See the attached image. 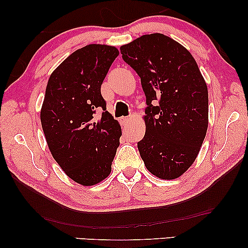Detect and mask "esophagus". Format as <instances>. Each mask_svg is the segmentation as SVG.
<instances>
[{
	"instance_id": "obj_1",
	"label": "esophagus",
	"mask_w": 248,
	"mask_h": 248,
	"mask_svg": "<svg viewBox=\"0 0 248 248\" xmlns=\"http://www.w3.org/2000/svg\"><path fill=\"white\" fill-rule=\"evenodd\" d=\"M130 120H131V118L130 117H122L121 118V121H122V123H123L124 125H126L127 123H128V122H130Z\"/></svg>"
}]
</instances>
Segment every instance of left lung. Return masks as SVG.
Returning a JSON list of instances; mask_svg holds the SVG:
<instances>
[{
    "mask_svg": "<svg viewBox=\"0 0 248 248\" xmlns=\"http://www.w3.org/2000/svg\"><path fill=\"white\" fill-rule=\"evenodd\" d=\"M121 54L141 78L148 105L145 134L138 142L142 160L159 178H178L198 157L208 130V87L198 64L162 33L139 37Z\"/></svg>",
    "mask_w": 248,
    "mask_h": 248,
    "instance_id": "1",
    "label": "left lung"
}]
</instances>
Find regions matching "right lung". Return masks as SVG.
<instances>
[{"mask_svg":"<svg viewBox=\"0 0 248 248\" xmlns=\"http://www.w3.org/2000/svg\"><path fill=\"white\" fill-rule=\"evenodd\" d=\"M114 46L76 50L50 74L40 110L47 144L60 167L78 184L104 181L120 145L121 125L106 110L100 88L118 56ZM103 110L96 120L94 114Z\"/></svg>","mask_w":248,"mask_h":248,"instance_id":"1","label":"right lung"}]
</instances>
